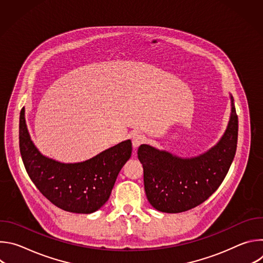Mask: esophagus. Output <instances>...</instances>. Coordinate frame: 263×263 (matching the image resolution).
<instances>
[{
    "mask_svg": "<svg viewBox=\"0 0 263 263\" xmlns=\"http://www.w3.org/2000/svg\"><path fill=\"white\" fill-rule=\"evenodd\" d=\"M145 140V137L144 135L142 134H135L132 138V144H133V147L134 148H137L141 143H143Z\"/></svg>",
    "mask_w": 263,
    "mask_h": 263,
    "instance_id": "34e87169",
    "label": "esophagus"
}]
</instances>
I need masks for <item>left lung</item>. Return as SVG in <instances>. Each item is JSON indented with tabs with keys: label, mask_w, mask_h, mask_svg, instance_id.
<instances>
[{
	"label": "left lung",
	"mask_w": 263,
	"mask_h": 263,
	"mask_svg": "<svg viewBox=\"0 0 263 263\" xmlns=\"http://www.w3.org/2000/svg\"><path fill=\"white\" fill-rule=\"evenodd\" d=\"M231 114L226 131L215 145L195 157H179L149 144L138 147L144 191L155 209L166 213L187 211L205 202L226 177L234 159L238 119L230 95Z\"/></svg>",
	"instance_id": "8db88e82"
}]
</instances>
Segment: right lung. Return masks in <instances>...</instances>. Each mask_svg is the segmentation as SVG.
<instances>
[{"mask_svg": "<svg viewBox=\"0 0 263 263\" xmlns=\"http://www.w3.org/2000/svg\"><path fill=\"white\" fill-rule=\"evenodd\" d=\"M20 149L30 179L51 203L68 212L89 214L108 201L119 173L131 157L132 142L122 141L82 162H60L35 146L22 111Z\"/></svg>", "mask_w": 263, "mask_h": 263, "instance_id": "obj_1", "label": "right lung"}]
</instances>
